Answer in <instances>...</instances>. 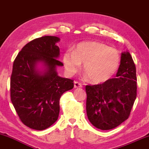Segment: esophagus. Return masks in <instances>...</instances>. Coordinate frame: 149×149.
Segmentation results:
<instances>
[{"label": "esophagus", "mask_w": 149, "mask_h": 149, "mask_svg": "<svg viewBox=\"0 0 149 149\" xmlns=\"http://www.w3.org/2000/svg\"><path fill=\"white\" fill-rule=\"evenodd\" d=\"M74 88H83V85H82L81 83H78V82L75 81L74 82Z\"/></svg>", "instance_id": "obj_1"}]
</instances>
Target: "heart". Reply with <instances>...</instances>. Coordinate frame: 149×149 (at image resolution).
Masks as SVG:
<instances>
[{"label":"heart","instance_id":"obj_1","mask_svg":"<svg viewBox=\"0 0 149 149\" xmlns=\"http://www.w3.org/2000/svg\"><path fill=\"white\" fill-rule=\"evenodd\" d=\"M63 64L69 76H73L81 68L94 83H104L115 74L120 64V54L113 47L99 42H83L78 44L73 52L66 51Z\"/></svg>","mask_w":149,"mask_h":149}]
</instances>
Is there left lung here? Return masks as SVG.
I'll use <instances>...</instances> for the list:
<instances>
[{"mask_svg":"<svg viewBox=\"0 0 149 149\" xmlns=\"http://www.w3.org/2000/svg\"><path fill=\"white\" fill-rule=\"evenodd\" d=\"M116 77L102 84L85 86L88 118L102 130L113 129L127 120L136 100V67L130 52L121 54Z\"/></svg>","mask_w":149,"mask_h":149,"instance_id":"1","label":"left lung"}]
</instances>
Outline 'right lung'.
Segmentation results:
<instances>
[{"label":"right lung","instance_id":"obj_1","mask_svg":"<svg viewBox=\"0 0 149 149\" xmlns=\"http://www.w3.org/2000/svg\"><path fill=\"white\" fill-rule=\"evenodd\" d=\"M59 38L46 36L31 40L15 58L10 78V97L20 120L25 125L43 130L57 121L59 100L73 88V80L58 76ZM42 63L45 69L37 68Z\"/></svg>","mask_w":149,"mask_h":149}]
</instances>
